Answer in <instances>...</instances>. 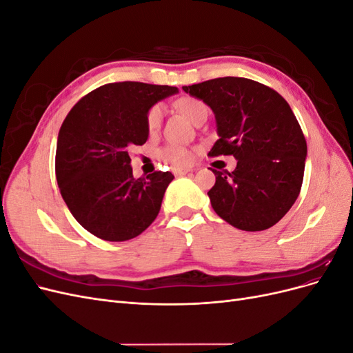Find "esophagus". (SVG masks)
I'll return each mask as SVG.
<instances>
[{
    "instance_id": "obj_1",
    "label": "esophagus",
    "mask_w": 353,
    "mask_h": 353,
    "mask_svg": "<svg viewBox=\"0 0 353 353\" xmlns=\"http://www.w3.org/2000/svg\"><path fill=\"white\" fill-rule=\"evenodd\" d=\"M188 172H191V169H188V168H178V169H174V174H175L176 176L185 175V174H188Z\"/></svg>"
}]
</instances>
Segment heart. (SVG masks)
<instances>
[{
    "label": "heart",
    "instance_id": "heart-1",
    "mask_svg": "<svg viewBox=\"0 0 353 353\" xmlns=\"http://www.w3.org/2000/svg\"><path fill=\"white\" fill-rule=\"evenodd\" d=\"M178 110L183 113L188 121L196 123L201 114H208L206 104L196 99H181L176 103ZM163 121V108L154 104L147 113V128L150 132H156ZM160 159L174 168H185L193 162L194 154L191 150L181 145H166L160 150Z\"/></svg>",
    "mask_w": 353,
    "mask_h": 353
}]
</instances>
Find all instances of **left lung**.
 Listing matches in <instances>:
<instances>
[{
  "label": "left lung",
  "instance_id": "left-lung-1",
  "mask_svg": "<svg viewBox=\"0 0 353 353\" xmlns=\"http://www.w3.org/2000/svg\"><path fill=\"white\" fill-rule=\"evenodd\" d=\"M183 90L215 114L219 140L209 156L237 160L232 172L212 169L213 210L243 231L271 228L294 205L305 172L306 141L290 105L272 88L245 78H216Z\"/></svg>",
  "mask_w": 353,
  "mask_h": 353
}]
</instances>
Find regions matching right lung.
<instances>
[{
	"label": "right lung",
	"instance_id": "right-lung-1",
	"mask_svg": "<svg viewBox=\"0 0 353 353\" xmlns=\"http://www.w3.org/2000/svg\"><path fill=\"white\" fill-rule=\"evenodd\" d=\"M176 87L114 82L85 95L63 122L56 178L63 200L81 225L105 241L131 240L159 215L174 179L157 172L135 179L128 150L148 138L147 113Z\"/></svg>",
	"mask_w": 353,
	"mask_h": 353
}]
</instances>
